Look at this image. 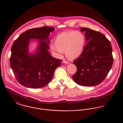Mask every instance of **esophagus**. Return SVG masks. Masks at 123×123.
<instances>
[{
  "mask_svg": "<svg viewBox=\"0 0 123 123\" xmlns=\"http://www.w3.org/2000/svg\"><path fill=\"white\" fill-rule=\"evenodd\" d=\"M63 62L64 63H66V64H69V63H70V62H67V61H65V60H63Z\"/></svg>",
  "mask_w": 123,
  "mask_h": 123,
  "instance_id": "esophagus-1",
  "label": "esophagus"
}]
</instances>
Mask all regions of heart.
<instances>
[{
    "label": "heart",
    "instance_id": "obj_1",
    "mask_svg": "<svg viewBox=\"0 0 123 123\" xmlns=\"http://www.w3.org/2000/svg\"><path fill=\"white\" fill-rule=\"evenodd\" d=\"M54 43L50 44V48L58 58L61 57L65 51L66 56L70 59L80 57L83 53L86 38L79 31H70L59 34L55 38Z\"/></svg>",
    "mask_w": 123,
    "mask_h": 123
}]
</instances>
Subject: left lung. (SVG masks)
<instances>
[{"mask_svg":"<svg viewBox=\"0 0 123 123\" xmlns=\"http://www.w3.org/2000/svg\"><path fill=\"white\" fill-rule=\"evenodd\" d=\"M87 43L82 54L73 61L77 70L73 80L83 86H94L101 83L111 69L113 62L110 41L99 32L82 27Z\"/></svg>","mask_w":123,"mask_h":123,"instance_id":"obj_1","label":"left lung"}]
</instances>
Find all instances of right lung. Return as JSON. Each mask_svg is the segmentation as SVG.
Here are the masks:
<instances>
[{
  "label": "right lung",
  "mask_w": 123,
  "mask_h": 123,
  "mask_svg": "<svg viewBox=\"0 0 123 123\" xmlns=\"http://www.w3.org/2000/svg\"><path fill=\"white\" fill-rule=\"evenodd\" d=\"M54 28L43 26L31 29L21 34L11 47L10 65L18 82L27 88H38L46 86L52 80L62 60L49 53V36ZM31 39H38L35 53H29Z\"/></svg>",
  "instance_id": "1"
}]
</instances>
